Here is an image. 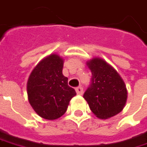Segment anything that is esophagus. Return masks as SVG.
<instances>
[{"mask_svg":"<svg viewBox=\"0 0 147 147\" xmlns=\"http://www.w3.org/2000/svg\"><path fill=\"white\" fill-rule=\"evenodd\" d=\"M76 93H77V94H80V95H81V94H83V87H81V86L76 87Z\"/></svg>","mask_w":147,"mask_h":147,"instance_id":"1","label":"esophagus"}]
</instances>
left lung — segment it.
Instances as JSON below:
<instances>
[{
	"mask_svg": "<svg viewBox=\"0 0 147 147\" xmlns=\"http://www.w3.org/2000/svg\"><path fill=\"white\" fill-rule=\"evenodd\" d=\"M87 65L92 77L83 97L90 110L101 119L118 114L123 110L127 97L124 81L116 70L103 59L94 58Z\"/></svg>",
	"mask_w": 147,
	"mask_h": 147,
	"instance_id": "1",
	"label": "left lung"
}]
</instances>
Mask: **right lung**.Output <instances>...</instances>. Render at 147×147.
Returning a JSON list of instances; mask_svg holds the SVG:
<instances>
[{
	"label": "right lung",
	"instance_id": "add662e5",
	"mask_svg": "<svg viewBox=\"0 0 147 147\" xmlns=\"http://www.w3.org/2000/svg\"><path fill=\"white\" fill-rule=\"evenodd\" d=\"M63 60L52 54L33 70L27 83L29 104L42 118L54 120L62 116L76 94L62 74Z\"/></svg>",
	"mask_w": 147,
	"mask_h": 147
}]
</instances>
